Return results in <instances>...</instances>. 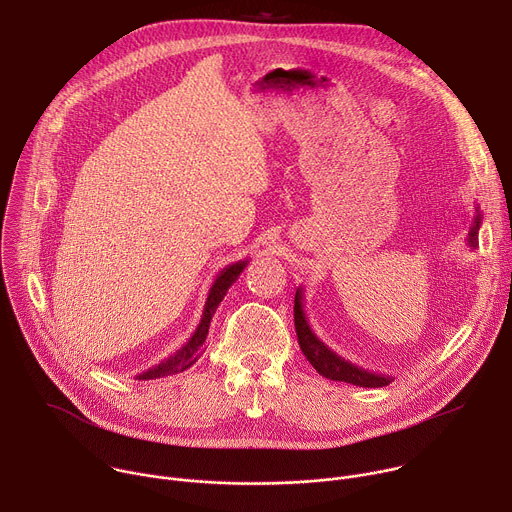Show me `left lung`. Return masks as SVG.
I'll return each mask as SVG.
<instances>
[{"label":"left lung","mask_w":512,"mask_h":512,"mask_svg":"<svg viewBox=\"0 0 512 512\" xmlns=\"http://www.w3.org/2000/svg\"><path fill=\"white\" fill-rule=\"evenodd\" d=\"M482 225V214L480 206H476V214L472 227L468 231V245L470 249L478 247V231ZM294 322H296V332H298V342L306 358L312 362V367L326 379L330 381H344L356 387H385L393 381V377L383 375V373H373L362 367H356L354 362L342 358L336 354L328 344H324L316 332L312 330L308 316L304 312V289L298 287L296 291V304H294Z\"/></svg>","instance_id":"8db88e82"}]
</instances>
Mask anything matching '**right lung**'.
Segmentation results:
<instances>
[{
	"instance_id": "right-lung-1",
	"label": "right lung",
	"mask_w": 512,
	"mask_h": 512,
	"mask_svg": "<svg viewBox=\"0 0 512 512\" xmlns=\"http://www.w3.org/2000/svg\"><path fill=\"white\" fill-rule=\"evenodd\" d=\"M249 259L245 261H237L227 265L221 273L216 275L214 283L210 285L208 298L204 302V310H202V318L196 326V330L192 332V336L188 338V342L184 346H180L176 352H172L170 356H166L164 360H160L154 367L145 369L141 373H137L133 379L135 381H150V379H160V377H168V375H176L182 373L186 369H190L192 364L200 358L202 350H204V342L208 336V328H210V320L218 308V304L223 302V298L227 296L229 287L239 279V275L243 273V269L247 267Z\"/></svg>"
}]
</instances>
